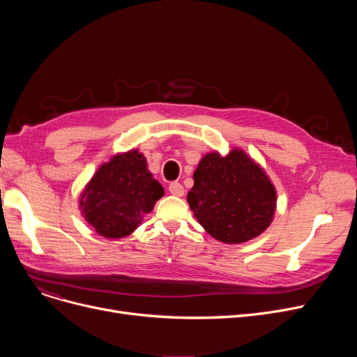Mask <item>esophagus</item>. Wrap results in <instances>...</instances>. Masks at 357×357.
Returning a JSON list of instances; mask_svg holds the SVG:
<instances>
[{
  "label": "esophagus",
  "instance_id": "1",
  "mask_svg": "<svg viewBox=\"0 0 357 357\" xmlns=\"http://www.w3.org/2000/svg\"><path fill=\"white\" fill-rule=\"evenodd\" d=\"M169 192L175 197H182L185 194V190L179 182H172L171 185H169Z\"/></svg>",
  "mask_w": 357,
  "mask_h": 357
}]
</instances>
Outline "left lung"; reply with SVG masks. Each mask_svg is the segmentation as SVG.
Here are the masks:
<instances>
[{"mask_svg": "<svg viewBox=\"0 0 357 357\" xmlns=\"http://www.w3.org/2000/svg\"><path fill=\"white\" fill-rule=\"evenodd\" d=\"M188 204L198 222L218 241L237 245L264 233L273 220L276 191L243 150L207 153L194 172Z\"/></svg>", "mask_w": 357, "mask_h": 357, "instance_id": "8db88e82", "label": "left lung"}]
</instances>
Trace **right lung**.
<instances>
[{"mask_svg": "<svg viewBox=\"0 0 357 357\" xmlns=\"http://www.w3.org/2000/svg\"><path fill=\"white\" fill-rule=\"evenodd\" d=\"M162 197V185L147 171L146 158L130 150L98 167L85 186L79 207L100 236L121 238L137 229Z\"/></svg>", "mask_w": 357, "mask_h": 357, "instance_id": "1", "label": "right lung"}]
</instances>
